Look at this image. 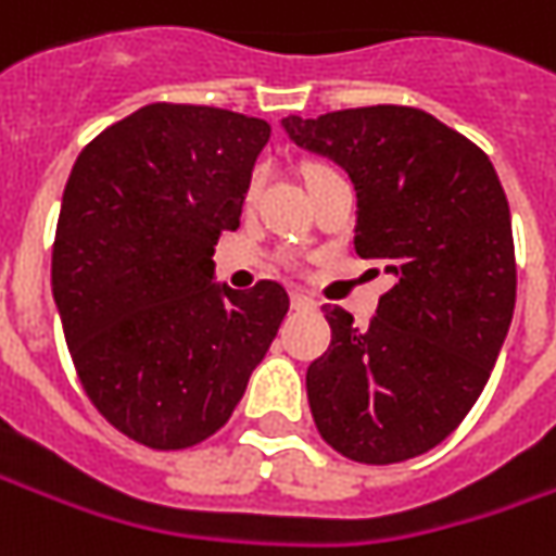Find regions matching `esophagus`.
<instances>
[{
  "mask_svg": "<svg viewBox=\"0 0 556 556\" xmlns=\"http://www.w3.org/2000/svg\"><path fill=\"white\" fill-rule=\"evenodd\" d=\"M292 307L294 309H309V307H313V298H307V294H301V292H292Z\"/></svg>",
  "mask_w": 556,
  "mask_h": 556,
  "instance_id": "obj_1",
  "label": "esophagus"
}]
</instances>
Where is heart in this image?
<instances>
[{"label": "heart", "instance_id": "b5f03b06", "mask_svg": "<svg viewBox=\"0 0 556 556\" xmlns=\"http://www.w3.org/2000/svg\"><path fill=\"white\" fill-rule=\"evenodd\" d=\"M323 173H331L328 167H323V164H313V167L307 169V182H313V179H319ZM262 182H264V169H255L252 176H249V185H247V200H255V194L262 191Z\"/></svg>", "mask_w": 556, "mask_h": 556}]
</instances>
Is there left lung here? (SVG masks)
<instances>
[{"mask_svg":"<svg viewBox=\"0 0 556 556\" xmlns=\"http://www.w3.org/2000/svg\"><path fill=\"white\" fill-rule=\"evenodd\" d=\"M282 127L350 173L358 258L395 277L365 328L326 309L331 343L307 368L316 429L365 466L414 459L466 420L511 326L517 264L500 176L471 139L410 105Z\"/></svg>","mask_w":556,"mask_h":556,"instance_id":"left-lung-1","label":"left lung"}]
</instances>
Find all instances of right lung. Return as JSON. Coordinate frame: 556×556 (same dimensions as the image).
<instances>
[{
  "label": "right lung",
  "mask_w": 556,
  "mask_h": 556,
  "mask_svg": "<svg viewBox=\"0 0 556 556\" xmlns=\"http://www.w3.org/2000/svg\"><path fill=\"white\" fill-rule=\"evenodd\" d=\"M270 124L151 103L88 142L63 191L51 289L93 407L151 451L215 435L289 309L274 279L213 282Z\"/></svg>",
  "instance_id": "obj_1"
}]
</instances>
